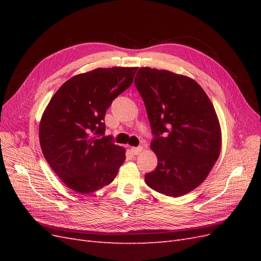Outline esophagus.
I'll return each instance as SVG.
<instances>
[{
	"label": "esophagus",
	"mask_w": 261,
	"mask_h": 261,
	"mask_svg": "<svg viewBox=\"0 0 261 261\" xmlns=\"http://www.w3.org/2000/svg\"><path fill=\"white\" fill-rule=\"evenodd\" d=\"M143 147H133V148H130V151L133 152V154H135V155H137V154H139L141 151H143Z\"/></svg>",
	"instance_id": "esophagus-1"
}]
</instances>
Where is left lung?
<instances>
[{
    "label": "left lung",
    "instance_id": "obj_1",
    "mask_svg": "<svg viewBox=\"0 0 261 261\" xmlns=\"http://www.w3.org/2000/svg\"><path fill=\"white\" fill-rule=\"evenodd\" d=\"M136 88L145 102L158 158L145 175L153 191L170 197L192 192L206 179L220 155L222 135L207 93L192 78L170 70L140 67Z\"/></svg>",
    "mask_w": 261,
    "mask_h": 261
}]
</instances>
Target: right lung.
<instances>
[{
  "mask_svg": "<svg viewBox=\"0 0 261 261\" xmlns=\"http://www.w3.org/2000/svg\"><path fill=\"white\" fill-rule=\"evenodd\" d=\"M138 67L96 68L63 84L46 106L39 140L46 162L76 193L91 194L112 183L125 149L106 136L107 109L133 83Z\"/></svg>",
  "mask_w": 261,
  "mask_h": 261,
  "instance_id": "add662e5",
  "label": "right lung"
}]
</instances>
